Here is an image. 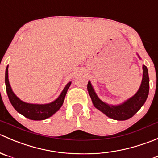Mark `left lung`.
Instances as JSON below:
<instances>
[{"mask_svg":"<svg viewBox=\"0 0 158 158\" xmlns=\"http://www.w3.org/2000/svg\"><path fill=\"white\" fill-rule=\"evenodd\" d=\"M139 58L140 56L137 54ZM87 90L89 95L91 98L92 103L97 109L104 113L106 116L111 119L117 121H125L132 118L140 107L144 104L148 94H149V76H148V70L145 65L143 64V77H142L141 84L138 90L135 94L123 102L122 104L118 105H111L107 103L101 101L97 95L94 89L92 87L90 81L87 84Z\"/></svg>","mask_w":158,"mask_h":158,"instance_id":"8db88e82","label":"left lung"}]
</instances>
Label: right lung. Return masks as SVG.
I'll use <instances>...</instances> for the list:
<instances>
[{
	"mask_svg": "<svg viewBox=\"0 0 158 158\" xmlns=\"http://www.w3.org/2000/svg\"><path fill=\"white\" fill-rule=\"evenodd\" d=\"M71 84V81L68 82L58 98L55 101L49 104H30L21 101L19 98L15 95L12 90L8 79V65L6 68L5 71V85L10 102L11 103L14 108L28 119L34 121H41L50 118L56 113L63 104L65 96L68 92V88Z\"/></svg>",
	"mask_w": 158,
	"mask_h": 158,
	"instance_id": "add662e5",
	"label": "right lung"
}]
</instances>
